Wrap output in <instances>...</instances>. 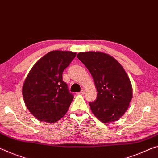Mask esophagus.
<instances>
[{
	"mask_svg": "<svg viewBox=\"0 0 158 158\" xmlns=\"http://www.w3.org/2000/svg\"><path fill=\"white\" fill-rule=\"evenodd\" d=\"M77 94H81V95H82V94H85V91L83 90V89H82V90L80 92V93H77Z\"/></svg>",
	"mask_w": 158,
	"mask_h": 158,
	"instance_id": "1",
	"label": "esophagus"
}]
</instances>
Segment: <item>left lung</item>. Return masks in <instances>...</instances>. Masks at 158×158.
Instances as JSON below:
<instances>
[{"mask_svg":"<svg viewBox=\"0 0 158 158\" xmlns=\"http://www.w3.org/2000/svg\"><path fill=\"white\" fill-rule=\"evenodd\" d=\"M77 57L91 73L98 91L96 100L89 102L94 115L106 123L119 119L133 97L131 83L122 65L102 52H81Z\"/></svg>","mask_w":158,"mask_h":158,"instance_id":"left-lung-1","label":"left lung"}]
</instances>
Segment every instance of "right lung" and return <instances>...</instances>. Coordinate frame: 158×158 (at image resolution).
I'll use <instances>...</instances> for the list:
<instances>
[{
    "instance_id": "right-lung-1",
    "label": "right lung",
    "mask_w": 158,
    "mask_h": 158,
    "mask_svg": "<svg viewBox=\"0 0 158 158\" xmlns=\"http://www.w3.org/2000/svg\"><path fill=\"white\" fill-rule=\"evenodd\" d=\"M76 56L69 51H52L38 60L27 76L23 95L28 110L38 120L54 123L67 112L73 95L63 81V71Z\"/></svg>"
}]
</instances>
